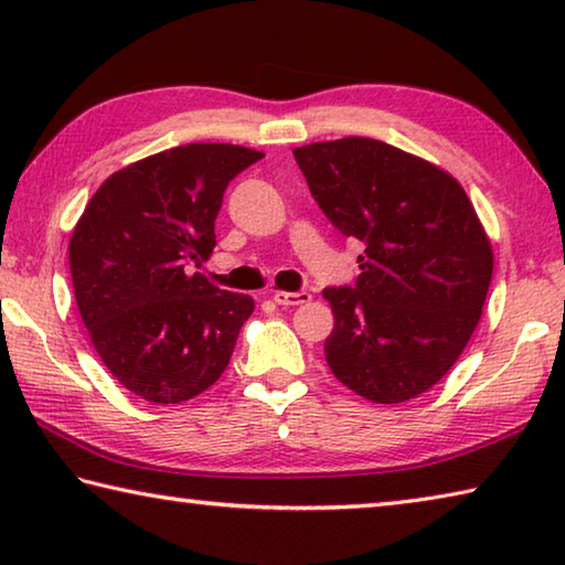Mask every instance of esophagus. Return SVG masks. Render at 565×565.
Here are the masks:
<instances>
[{"label":"esophagus","instance_id":"esophagus-1","mask_svg":"<svg viewBox=\"0 0 565 565\" xmlns=\"http://www.w3.org/2000/svg\"><path fill=\"white\" fill-rule=\"evenodd\" d=\"M274 301L279 306H301L311 301V294L306 291H276Z\"/></svg>","mask_w":565,"mask_h":565}]
</instances>
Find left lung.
I'll list each match as a JSON object with an SVG mask.
<instances>
[{"label":"left lung","mask_w":565,"mask_h":565,"mask_svg":"<svg viewBox=\"0 0 565 565\" xmlns=\"http://www.w3.org/2000/svg\"><path fill=\"white\" fill-rule=\"evenodd\" d=\"M311 196L366 244L353 289H323L331 374L374 404H404L441 381L473 337L493 248L471 199L431 161L369 137L294 149Z\"/></svg>","instance_id":"1"}]
</instances>
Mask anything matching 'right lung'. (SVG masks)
<instances>
[{"label":"right lung","instance_id":"right-lung-1","mask_svg":"<svg viewBox=\"0 0 565 565\" xmlns=\"http://www.w3.org/2000/svg\"><path fill=\"white\" fill-rule=\"evenodd\" d=\"M264 154L174 147L94 191L70 242L76 309L104 366L149 404H181L218 381L254 299L194 271L216 246L224 189Z\"/></svg>","mask_w":565,"mask_h":565}]
</instances>
